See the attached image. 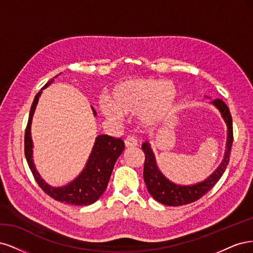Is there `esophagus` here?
Wrapping results in <instances>:
<instances>
[{
    "label": "esophagus",
    "instance_id": "obj_1",
    "mask_svg": "<svg viewBox=\"0 0 253 253\" xmlns=\"http://www.w3.org/2000/svg\"><path fill=\"white\" fill-rule=\"evenodd\" d=\"M125 145H126L127 148L136 147V146H137L136 138H135L133 135H128V136L125 138Z\"/></svg>",
    "mask_w": 253,
    "mask_h": 253
}]
</instances>
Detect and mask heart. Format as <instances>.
I'll use <instances>...</instances> for the list:
<instances>
[{
	"mask_svg": "<svg viewBox=\"0 0 253 253\" xmlns=\"http://www.w3.org/2000/svg\"><path fill=\"white\" fill-rule=\"evenodd\" d=\"M175 96L172 84L156 79H132L115 86L110 92V102L101 101L100 108L113 121L121 120L123 113L141 112L143 123L153 125L171 112Z\"/></svg>",
	"mask_w": 253,
	"mask_h": 253,
	"instance_id": "obj_1",
	"label": "heart"
}]
</instances>
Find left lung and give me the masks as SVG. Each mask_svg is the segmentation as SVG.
Wrapping results in <instances>:
<instances>
[{
    "label": "left lung",
    "instance_id": "obj_1",
    "mask_svg": "<svg viewBox=\"0 0 253 253\" xmlns=\"http://www.w3.org/2000/svg\"><path fill=\"white\" fill-rule=\"evenodd\" d=\"M216 108L221 111L222 116L228 126V137L226 144V152L223 162L218 168L211 174L207 180L202 183L195 184L192 186H180L169 182L167 178L163 175L156 164V160L150 149V146L147 142L142 145V149L145 154L144 162V181L147 186L148 192L151 197L163 205L167 206H182L187 204L193 203L205 195L221 178L227 168L228 163L230 159V152L233 143V128H232V118L230 115L229 108L227 107L224 101L221 99H215L212 102Z\"/></svg>",
    "mask_w": 253,
    "mask_h": 253
}]
</instances>
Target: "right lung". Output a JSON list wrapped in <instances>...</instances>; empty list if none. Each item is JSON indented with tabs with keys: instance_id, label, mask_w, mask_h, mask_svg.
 Masks as SVG:
<instances>
[{
	"instance_id": "1",
	"label": "right lung",
	"mask_w": 253,
	"mask_h": 253,
	"mask_svg": "<svg viewBox=\"0 0 253 253\" xmlns=\"http://www.w3.org/2000/svg\"><path fill=\"white\" fill-rule=\"evenodd\" d=\"M58 76H55L54 78ZM54 78L48 81L42 89L50 85L53 82ZM41 92L42 91H39L36 94L34 103L31 105L28 123L25 129V137H24V152H25V157L32 175H34L38 185L41 187V189L53 200L76 206L90 205V204L99 200L103 192L107 188L113 166H115L121 153L123 152L125 143L122 138H115L107 134L97 135L93 149L83 172L75 181L67 186L62 187V188H53V187L48 186L40 177L31 159L32 141L30 135V125ZM93 113L96 115L94 110Z\"/></svg>"
}]
</instances>
